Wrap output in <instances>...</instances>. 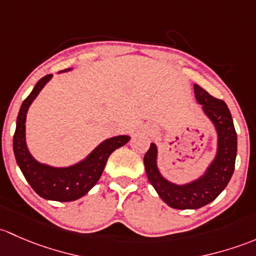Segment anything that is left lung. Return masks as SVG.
Returning <instances> with one entry per match:
<instances>
[{"instance_id":"obj_1","label":"left lung","mask_w":256,"mask_h":256,"mask_svg":"<svg viewBox=\"0 0 256 256\" xmlns=\"http://www.w3.org/2000/svg\"><path fill=\"white\" fill-rule=\"evenodd\" d=\"M197 102L214 126L218 136L217 152L206 172L197 180L176 185L170 182L158 168V148L150 144L144 155L146 176L160 198L176 210H197L214 201L226 188L233 175L236 156V133L229 108L222 100L210 96L198 85H194Z\"/></svg>"}]
</instances>
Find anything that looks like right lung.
Masks as SVG:
<instances>
[{
	"mask_svg": "<svg viewBox=\"0 0 256 256\" xmlns=\"http://www.w3.org/2000/svg\"><path fill=\"white\" fill-rule=\"evenodd\" d=\"M66 69L64 71H69ZM52 75L42 78L34 86L30 96L23 101L17 117L13 136V152L16 162L32 188L46 200L70 202L85 196L101 178L110 155L118 148L127 144L128 136H117L102 142L82 162L68 168H54L36 162L26 143V117L32 102Z\"/></svg>",
	"mask_w": 256,
	"mask_h": 256,
	"instance_id": "right-lung-1",
	"label": "right lung"
}]
</instances>
